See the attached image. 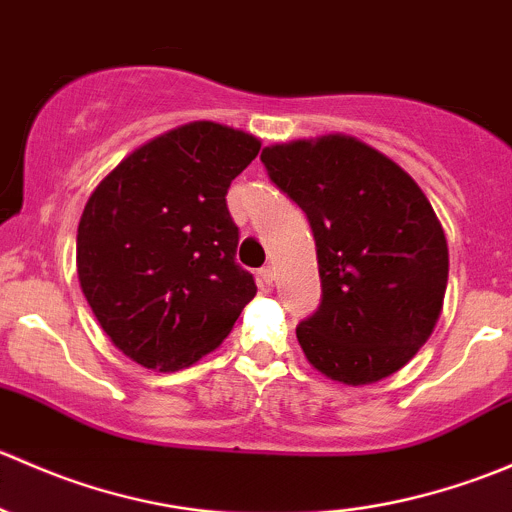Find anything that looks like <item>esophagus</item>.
Instances as JSON below:
<instances>
[{
  "label": "esophagus",
  "mask_w": 512,
  "mask_h": 512,
  "mask_svg": "<svg viewBox=\"0 0 512 512\" xmlns=\"http://www.w3.org/2000/svg\"><path fill=\"white\" fill-rule=\"evenodd\" d=\"M257 277H260L262 285H272V280H275V267H262V270L257 272Z\"/></svg>",
  "instance_id": "1"
}]
</instances>
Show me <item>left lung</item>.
<instances>
[{
    "instance_id": "obj_1",
    "label": "left lung",
    "mask_w": 512,
    "mask_h": 512,
    "mask_svg": "<svg viewBox=\"0 0 512 512\" xmlns=\"http://www.w3.org/2000/svg\"><path fill=\"white\" fill-rule=\"evenodd\" d=\"M260 160L317 245L322 302L297 324L309 364L352 386L399 371L431 337L448 282L446 235L426 195L349 136L270 146Z\"/></svg>"
}]
</instances>
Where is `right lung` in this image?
<instances>
[{
  "label": "right lung",
  "instance_id": "obj_1",
  "mask_svg": "<svg viewBox=\"0 0 512 512\" xmlns=\"http://www.w3.org/2000/svg\"><path fill=\"white\" fill-rule=\"evenodd\" d=\"M260 153L250 133L195 121L153 138L98 183L76 235V267L103 332L146 369L213 352L255 297L235 262L227 188Z\"/></svg>",
  "mask_w": 512,
  "mask_h": 512
}]
</instances>
